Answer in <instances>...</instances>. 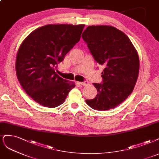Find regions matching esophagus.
Segmentation results:
<instances>
[{
  "instance_id": "esophagus-1",
  "label": "esophagus",
  "mask_w": 159,
  "mask_h": 159,
  "mask_svg": "<svg viewBox=\"0 0 159 159\" xmlns=\"http://www.w3.org/2000/svg\"><path fill=\"white\" fill-rule=\"evenodd\" d=\"M79 84H80V85H83V86H84V85H89V82L88 81H82V82H79Z\"/></svg>"
}]
</instances>
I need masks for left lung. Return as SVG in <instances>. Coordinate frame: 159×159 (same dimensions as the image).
Instances as JSON below:
<instances>
[{"instance_id":"8db88e82","label":"left lung","mask_w":159,"mask_h":159,"mask_svg":"<svg viewBox=\"0 0 159 159\" xmlns=\"http://www.w3.org/2000/svg\"><path fill=\"white\" fill-rule=\"evenodd\" d=\"M98 64L105 67L102 84H93L97 96L85 102L97 111H108L132 93L139 70L138 53L124 32L111 25L88 26L81 35Z\"/></svg>"}]
</instances>
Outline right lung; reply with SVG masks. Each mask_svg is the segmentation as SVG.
Segmentation results:
<instances>
[{
    "label": "right lung",
    "instance_id": "right-lung-1",
    "mask_svg": "<svg viewBox=\"0 0 159 159\" xmlns=\"http://www.w3.org/2000/svg\"><path fill=\"white\" fill-rule=\"evenodd\" d=\"M84 27L46 25L32 31L21 43L16 55V75L26 93L39 105L60 106L75 86L74 82L60 77L55 69L79 42Z\"/></svg>",
    "mask_w": 159,
    "mask_h": 159
}]
</instances>
